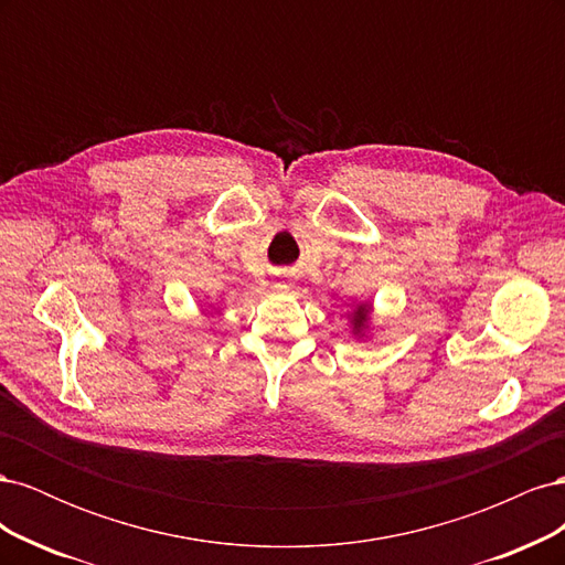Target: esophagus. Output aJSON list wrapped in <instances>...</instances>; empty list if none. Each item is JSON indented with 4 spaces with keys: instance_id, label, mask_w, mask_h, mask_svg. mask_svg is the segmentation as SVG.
Listing matches in <instances>:
<instances>
[{
    "instance_id": "34e87169",
    "label": "esophagus",
    "mask_w": 565,
    "mask_h": 565,
    "mask_svg": "<svg viewBox=\"0 0 565 565\" xmlns=\"http://www.w3.org/2000/svg\"><path fill=\"white\" fill-rule=\"evenodd\" d=\"M276 289H280V292H287V289H289V278L287 276H278Z\"/></svg>"
}]
</instances>
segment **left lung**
Listing matches in <instances>:
<instances>
[{"mask_svg": "<svg viewBox=\"0 0 565 565\" xmlns=\"http://www.w3.org/2000/svg\"><path fill=\"white\" fill-rule=\"evenodd\" d=\"M367 322H370V303H361L355 306V311L351 313V324H353V334L363 337L367 330Z\"/></svg>", "mask_w": 565, "mask_h": 565, "instance_id": "8db88e82", "label": "left lung"}]
</instances>
